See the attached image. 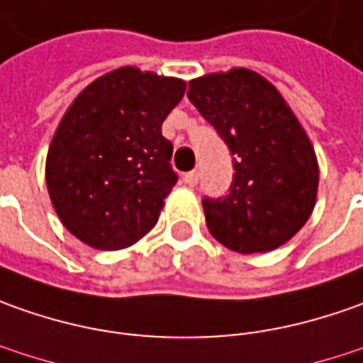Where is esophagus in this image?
I'll return each mask as SVG.
<instances>
[{
  "mask_svg": "<svg viewBox=\"0 0 363 363\" xmlns=\"http://www.w3.org/2000/svg\"><path fill=\"white\" fill-rule=\"evenodd\" d=\"M182 181H184V184H189V186H196V182H199V172H196V170L186 172V174L182 177Z\"/></svg>",
  "mask_w": 363,
  "mask_h": 363,
  "instance_id": "34e87169",
  "label": "esophagus"
}]
</instances>
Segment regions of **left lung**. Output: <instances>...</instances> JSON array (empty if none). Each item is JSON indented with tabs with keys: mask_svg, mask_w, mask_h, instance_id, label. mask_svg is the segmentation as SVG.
Returning a JSON list of instances; mask_svg holds the SVG:
<instances>
[{
	"mask_svg": "<svg viewBox=\"0 0 363 363\" xmlns=\"http://www.w3.org/2000/svg\"><path fill=\"white\" fill-rule=\"evenodd\" d=\"M186 96L233 155L231 193L203 201L211 235L245 255L294 239L315 208L319 164L281 92L253 69L231 68L193 78Z\"/></svg>",
	"mask_w": 363,
	"mask_h": 363,
	"instance_id": "1",
	"label": "left lung"
}]
</instances>
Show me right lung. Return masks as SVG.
Returning <instances> with one entry per match:
<instances>
[{
	"mask_svg": "<svg viewBox=\"0 0 363 363\" xmlns=\"http://www.w3.org/2000/svg\"><path fill=\"white\" fill-rule=\"evenodd\" d=\"M186 82L122 66L90 82L57 124L45 157L50 201L76 239L118 251L155 229L177 184L162 122Z\"/></svg>",
	"mask_w": 363,
	"mask_h": 363,
	"instance_id": "right-lung-1",
	"label": "right lung"
}]
</instances>
